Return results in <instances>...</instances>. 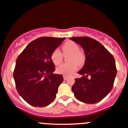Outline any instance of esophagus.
Listing matches in <instances>:
<instances>
[{"instance_id": "34e87169", "label": "esophagus", "mask_w": 128, "mask_h": 128, "mask_svg": "<svg viewBox=\"0 0 128 128\" xmlns=\"http://www.w3.org/2000/svg\"><path fill=\"white\" fill-rule=\"evenodd\" d=\"M63 78H64V80H66L68 78V76H66V75H64V76H63Z\"/></svg>"}]
</instances>
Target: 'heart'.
<instances>
[{"mask_svg": "<svg viewBox=\"0 0 128 128\" xmlns=\"http://www.w3.org/2000/svg\"><path fill=\"white\" fill-rule=\"evenodd\" d=\"M78 45L72 41H68L62 46L64 54H70L68 60L70 62L62 64L56 68L57 73L67 76H70L78 68V64H83L84 60V56L79 51ZM62 54L58 50H54L51 54V60L55 65H59L62 60Z\"/></svg>", "mask_w": 128, "mask_h": 128, "instance_id": "heart-1", "label": "heart"}]
</instances>
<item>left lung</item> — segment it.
I'll return each instance as SVG.
<instances>
[{
  "label": "left lung",
  "mask_w": 128,
  "mask_h": 128,
  "mask_svg": "<svg viewBox=\"0 0 128 128\" xmlns=\"http://www.w3.org/2000/svg\"><path fill=\"white\" fill-rule=\"evenodd\" d=\"M80 45L85 54V62L75 78L72 90L75 98L86 104L102 100L112 90L116 75L115 60L112 54L100 43L88 37L69 38ZM88 76L90 79L87 78Z\"/></svg>",
  "instance_id": "1"
}]
</instances>
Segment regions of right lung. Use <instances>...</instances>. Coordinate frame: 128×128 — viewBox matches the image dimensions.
I'll use <instances>...</instances> for the list:
<instances>
[{"label": "right lung", "instance_id": "1", "mask_svg": "<svg viewBox=\"0 0 128 128\" xmlns=\"http://www.w3.org/2000/svg\"><path fill=\"white\" fill-rule=\"evenodd\" d=\"M65 38L40 37L28 44L16 61L13 78L19 94L34 107L48 106L56 98L63 76L54 74L51 54Z\"/></svg>", "mask_w": 128, "mask_h": 128}]
</instances>
